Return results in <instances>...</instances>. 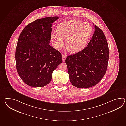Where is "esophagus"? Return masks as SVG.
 Segmentation results:
<instances>
[{
  "mask_svg": "<svg viewBox=\"0 0 126 126\" xmlns=\"http://www.w3.org/2000/svg\"><path fill=\"white\" fill-rule=\"evenodd\" d=\"M66 56L65 55H64V54H63L62 55V58L63 62H64V60H65V59L66 58Z\"/></svg>",
  "mask_w": 126,
  "mask_h": 126,
  "instance_id": "1",
  "label": "esophagus"
}]
</instances>
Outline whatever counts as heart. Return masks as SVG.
Here are the masks:
<instances>
[{"mask_svg": "<svg viewBox=\"0 0 126 126\" xmlns=\"http://www.w3.org/2000/svg\"><path fill=\"white\" fill-rule=\"evenodd\" d=\"M90 23L74 19L62 22L58 26L57 32H53L50 38L56 49L60 50L66 40L65 47L71 53L82 50L88 43L92 33Z\"/></svg>", "mask_w": 126, "mask_h": 126, "instance_id": "obj_1", "label": "heart"}]
</instances>
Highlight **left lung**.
I'll list each match as a JSON object with an SVG mask.
<instances>
[{"instance_id":"8db88e82","label":"left lung","mask_w":126,"mask_h":126,"mask_svg":"<svg viewBox=\"0 0 126 126\" xmlns=\"http://www.w3.org/2000/svg\"><path fill=\"white\" fill-rule=\"evenodd\" d=\"M94 32L87 47L78 53L67 56L70 81L75 87L87 88L98 84L106 72L109 49L103 32L94 24Z\"/></svg>"}]
</instances>
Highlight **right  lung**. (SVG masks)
Instances as JSON below:
<instances>
[{
  "instance_id": "add662e5",
  "label": "right lung",
  "mask_w": 126,
  "mask_h": 126,
  "mask_svg": "<svg viewBox=\"0 0 126 126\" xmlns=\"http://www.w3.org/2000/svg\"><path fill=\"white\" fill-rule=\"evenodd\" d=\"M58 17L36 20L20 34L15 52L16 68L25 84L42 87L49 84L52 74L62 62V54L49 45L52 23Z\"/></svg>"
}]
</instances>
